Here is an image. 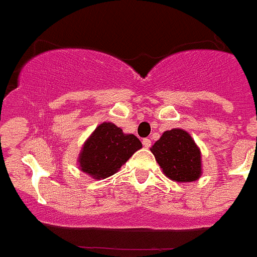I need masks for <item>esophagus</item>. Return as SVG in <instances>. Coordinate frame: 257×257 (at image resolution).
I'll return each mask as SVG.
<instances>
[{
    "label": "esophagus",
    "mask_w": 257,
    "mask_h": 257,
    "mask_svg": "<svg viewBox=\"0 0 257 257\" xmlns=\"http://www.w3.org/2000/svg\"><path fill=\"white\" fill-rule=\"evenodd\" d=\"M142 145H144V148L149 149L150 146H152V140L150 139H144L142 140Z\"/></svg>",
    "instance_id": "obj_1"
}]
</instances>
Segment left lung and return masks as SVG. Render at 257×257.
<instances>
[{"mask_svg": "<svg viewBox=\"0 0 257 257\" xmlns=\"http://www.w3.org/2000/svg\"><path fill=\"white\" fill-rule=\"evenodd\" d=\"M165 175L175 182H193L201 175V154L183 129L166 131L150 149Z\"/></svg>", "mask_w": 257, "mask_h": 257, "instance_id": "left-lung-1", "label": "left lung"}]
</instances>
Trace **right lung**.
Returning <instances> with one entry per match:
<instances>
[{
	"label": "right lung",
	"instance_id": "right-lung-1",
	"mask_svg": "<svg viewBox=\"0 0 257 257\" xmlns=\"http://www.w3.org/2000/svg\"><path fill=\"white\" fill-rule=\"evenodd\" d=\"M142 144L135 135H124L112 122H103L85 142L79 154V167L94 179L113 175Z\"/></svg>",
	"mask_w": 257,
	"mask_h": 257
}]
</instances>
